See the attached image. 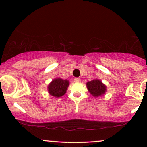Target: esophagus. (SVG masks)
<instances>
[{"instance_id": "esophagus-1", "label": "esophagus", "mask_w": 147, "mask_h": 147, "mask_svg": "<svg viewBox=\"0 0 147 147\" xmlns=\"http://www.w3.org/2000/svg\"><path fill=\"white\" fill-rule=\"evenodd\" d=\"M80 78H76L75 79H74V81H75L76 82H80Z\"/></svg>"}]
</instances>
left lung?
I'll list each match as a JSON object with an SVG mask.
<instances>
[{
	"instance_id": "left-lung-1",
	"label": "left lung",
	"mask_w": 147,
	"mask_h": 147,
	"mask_svg": "<svg viewBox=\"0 0 147 147\" xmlns=\"http://www.w3.org/2000/svg\"><path fill=\"white\" fill-rule=\"evenodd\" d=\"M88 92L91 94L94 97H99V96L104 95L106 92L107 88L106 85L102 82L101 80L98 79H94L92 81L88 82L86 83Z\"/></svg>"
}]
</instances>
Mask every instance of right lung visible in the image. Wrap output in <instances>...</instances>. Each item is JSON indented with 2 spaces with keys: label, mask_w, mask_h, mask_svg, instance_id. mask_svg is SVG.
Here are the masks:
<instances>
[{
  "label": "right lung",
  "mask_w": 147,
  "mask_h": 147,
  "mask_svg": "<svg viewBox=\"0 0 147 147\" xmlns=\"http://www.w3.org/2000/svg\"><path fill=\"white\" fill-rule=\"evenodd\" d=\"M69 82L67 80H63L57 78L53 79L47 86V90L49 95L55 98H59L66 93Z\"/></svg>",
  "instance_id": "right-lung-1"
}]
</instances>
